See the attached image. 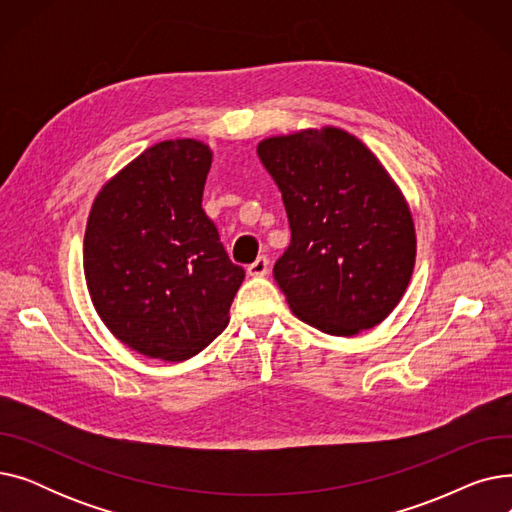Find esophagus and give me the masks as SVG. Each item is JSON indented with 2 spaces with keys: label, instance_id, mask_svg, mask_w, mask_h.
<instances>
[{
  "label": "esophagus",
  "instance_id": "obj_1",
  "mask_svg": "<svg viewBox=\"0 0 512 512\" xmlns=\"http://www.w3.org/2000/svg\"><path fill=\"white\" fill-rule=\"evenodd\" d=\"M267 272H270V261L267 257H257L249 267H247V274L253 278H263Z\"/></svg>",
  "mask_w": 512,
  "mask_h": 512
}]
</instances>
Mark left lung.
<instances>
[{"mask_svg": "<svg viewBox=\"0 0 512 512\" xmlns=\"http://www.w3.org/2000/svg\"><path fill=\"white\" fill-rule=\"evenodd\" d=\"M257 155L290 224L274 278L292 313L332 336L382 324L411 282L417 238L380 159L334 126L263 139Z\"/></svg>", "mask_w": 512, "mask_h": 512, "instance_id": "8db88e82", "label": "left lung"}]
</instances>
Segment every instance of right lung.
<instances>
[{
  "instance_id": "1",
  "label": "right lung",
  "mask_w": 512,
  "mask_h": 512,
  "mask_svg": "<svg viewBox=\"0 0 512 512\" xmlns=\"http://www.w3.org/2000/svg\"><path fill=\"white\" fill-rule=\"evenodd\" d=\"M211 149L161 141L107 182L89 213L85 278L97 315L151 359H191L224 332L245 270L201 201Z\"/></svg>"
}]
</instances>
